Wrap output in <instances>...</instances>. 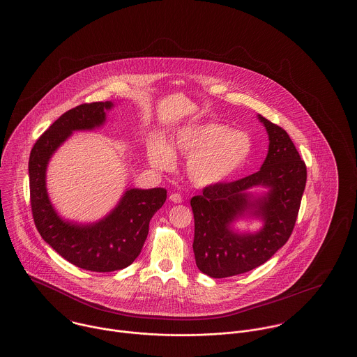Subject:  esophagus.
I'll use <instances>...</instances> for the list:
<instances>
[{"label": "esophagus", "instance_id": "34e87169", "mask_svg": "<svg viewBox=\"0 0 357 357\" xmlns=\"http://www.w3.org/2000/svg\"><path fill=\"white\" fill-rule=\"evenodd\" d=\"M170 201L171 202H174V204H182V195L181 194H178V192H172L170 195Z\"/></svg>", "mask_w": 357, "mask_h": 357}]
</instances>
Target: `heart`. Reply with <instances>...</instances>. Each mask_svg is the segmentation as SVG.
Listing matches in <instances>:
<instances>
[{
	"label": "heart",
	"mask_w": 357,
	"mask_h": 357,
	"mask_svg": "<svg viewBox=\"0 0 357 357\" xmlns=\"http://www.w3.org/2000/svg\"><path fill=\"white\" fill-rule=\"evenodd\" d=\"M187 156L186 174L197 186H213L233 176L249 159L252 140L243 131L206 121L179 127L169 143L153 137L147 144V158L156 170L172 165V153Z\"/></svg>",
	"instance_id": "1"
}]
</instances>
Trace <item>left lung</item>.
I'll return each instance as SVG.
<instances>
[{"label":"left lung","mask_w":357,"mask_h":357,"mask_svg":"<svg viewBox=\"0 0 357 357\" xmlns=\"http://www.w3.org/2000/svg\"><path fill=\"white\" fill-rule=\"evenodd\" d=\"M269 150L261 169L239 181L204 187L191 198L194 255L201 272L225 278L265 264L288 241L305 190L306 167L285 130L264 116ZM255 188H264L259 193ZM259 219L257 232H239V219Z\"/></svg>","instance_id":"1"}]
</instances>
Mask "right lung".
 <instances>
[{
    "label": "right lung",
    "mask_w": 357,
    "mask_h": 357,
    "mask_svg": "<svg viewBox=\"0 0 357 357\" xmlns=\"http://www.w3.org/2000/svg\"><path fill=\"white\" fill-rule=\"evenodd\" d=\"M112 102L77 105L63 114L34 143L29 156V186L34 225L43 239L63 258L91 272H114L140 255L149 223L167 198L166 188H127L118 204L99 221L79 223L59 215L47 190V169L53 153L75 131L104 126Z\"/></svg>",
    "instance_id": "right-lung-1"
}]
</instances>
